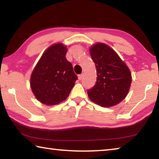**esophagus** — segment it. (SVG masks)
Instances as JSON below:
<instances>
[{
	"mask_svg": "<svg viewBox=\"0 0 159 159\" xmlns=\"http://www.w3.org/2000/svg\"><path fill=\"white\" fill-rule=\"evenodd\" d=\"M83 74L79 75V79L80 80L83 79Z\"/></svg>",
	"mask_w": 159,
	"mask_h": 159,
	"instance_id": "esophagus-1",
	"label": "esophagus"
}]
</instances>
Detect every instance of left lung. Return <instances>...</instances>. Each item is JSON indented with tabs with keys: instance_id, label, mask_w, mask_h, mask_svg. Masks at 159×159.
<instances>
[{
	"instance_id": "left-lung-1",
	"label": "left lung",
	"mask_w": 159,
	"mask_h": 159,
	"mask_svg": "<svg viewBox=\"0 0 159 159\" xmlns=\"http://www.w3.org/2000/svg\"><path fill=\"white\" fill-rule=\"evenodd\" d=\"M90 53L95 64L97 81L88 90L91 101L102 107L114 106L124 99L130 89V69L116 52L104 43H97Z\"/></svg>"
}]
</instances>
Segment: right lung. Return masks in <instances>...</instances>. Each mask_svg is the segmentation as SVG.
Returning a JSON list of instances; mask_svg holds the SVG:
<instances>
[{
    "label": "right lung",
    "mask_w": 159,
    "mask_h": 159,
    "mask_svg": "<svg viewBox=\"0 0 159 159\" xmlns=\"http://www.w3.org/2000/svg\"><path fill=\"white\" fill-rule=\"evenodd\" d=\"M66 47L55 44L43 54L31 76L32 92L38 100L55 105L65 100L78 79L66 60Z\"/></svg>",
    "instance_id": "1"
}]
</instances>
